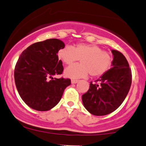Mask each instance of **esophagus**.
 Here are the masks:
<instances>
[{
  "label": "esophagus",
  "mask_w": 146,
  "mask_h": 146,
  "mask_svg": "<svg viewBox=\"0 0 146 146\" xmlns=\"http://www.w3.org/2000/svg\"><path fill=\"white\" fill-rule=\"evenodd\" d=\"M78 81L79 80H71V83L76 84V83H77V82H78Z\"/></svg>",
  "instance_id": "obj_1"
}]
</instances>
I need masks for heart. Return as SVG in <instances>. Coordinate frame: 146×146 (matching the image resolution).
<instances>
[{
	"label": "heart",
	"mask_w": 146,
	"mask_h": 146,
	"mask_svg": "<svg viewBox=\"0 0 146 146\" xmlns=\"http://www.w3.org/2000/svg\"><path fill=\"white\" fill-rule=\"evenodd\" d=\"M59 59L66 65H70L80 59V64L66 68V77L78 79L85 78L90 73L92 77H99L106 73L113 62L110 54L94 44L78 43L73 47L66 45L58 51Z\"/></svg>",
	"instance_id": "b5f03b06"
}]
</instances>
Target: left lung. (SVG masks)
Wrapping results in <instances>:
<instances>
[{
  "mask_svg": "<svg viewBox=\"0 0 146 146\" xmlns=\"http://www.w3.org/2000/svg\"><path fill=\"white\" fill-rule=\"evenodd\" d=\"M112 67L95 82H90V89L82 96L85 108L97 116L115 111L125 99L131 85V70L122 53L112 50Z\"/></svg>",
  "mask_w": 146,
  "mask_h": 146,
  "instance_id": "obj_1",
  "label": "left lung"
}]
</instances>
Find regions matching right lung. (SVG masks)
Returning <instances> with one entry per match:
<instances>
[{
	"label": "right lung",
	"mask_w": 146,
	"mask_h": 146,
	"mask_svg": "<svg viewBox=\"0 0 146 146\" xmlns=\"http://www.w3.org/2000/svg\"><path fill=\"white\" fill-rule=\"evenodd\" d=\"M65 47L59 39L52 38L32 44L22 52L15 68V81L22 100L30 108L46 111L54 107L66 87L67 78H53L62 74L64 67L57 52Z\"/></svg>",
	"instance_id": "add662e5"
}]
</instances>
